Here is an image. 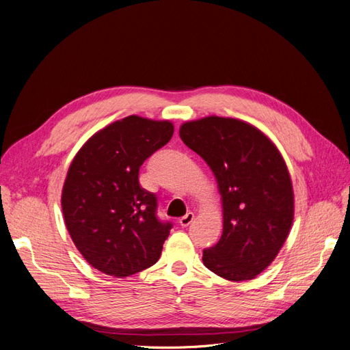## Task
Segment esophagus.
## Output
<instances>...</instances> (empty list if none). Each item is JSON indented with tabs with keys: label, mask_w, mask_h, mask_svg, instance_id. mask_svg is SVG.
I'll use <instances>...</instances> for the list:
<instances>
[{
	"label": "esophagus",
	"mask_w": 350,
	"mask_h": 350,
	"mask_svg": "<svg viewBox=\"0 0 350 350\" xmlns=\"http://www.w3.org/2000/svg\"><path fill=\"white\" fill-rule=\"evenodd\" d=\"M193 220H194V213H193V211H188L185 216H183L181 219H179V225L185 228V226H188L189 224H191Z\"/></svg>",
	"instance_id": "1"
}]
</instances>
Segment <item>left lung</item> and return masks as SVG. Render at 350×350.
I'll return each instance as SVG.
<instances>
[{"instance_id": "1", "label": "left lung", "mask_w": 350, "mask_h": 350, "mask_svg": "<svg viewBox=\"0 0 350 350\" xmlns=\"http://www.w3.org/2000/svg\"><path fill=\"white\" fill-rule=\"evenodd\" d=\"M179 135L213 171L224 204V234L203 251L204 266L232 282L254 279L278 256L292 226L284 161L260 130L234 118L185 122Z\"/></svg>"}]
</instances>
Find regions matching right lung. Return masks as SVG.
<instances>
[{
    "label": "right lung",
    "mask_w": 350,
    "mask_h": 350,
    "mask_svg": "<svg viewBox=\"0 0 350 350\" xmlns=\"http://www.w3.org/2000/svg\"><path fill=\"white\" fill-rule=\"evenodd\" d=\"M174 125L126 116L94 134L72 159L62 213L81 256L116 278L161 257L172 224L157 216V197L139 183L140 166L172 139Z\"/></svg>",
    "instance_id": "add662e5"
}]
</instances>
